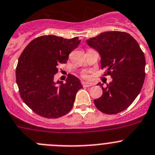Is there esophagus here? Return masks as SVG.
Wrapping results in <instances>:
<instances>
[{"label":"esophagus","instance_id":"34e87169","mask_svg":"<svg viewBox=\"0 0 155 155\" xmlns=\"http://www.w3.org/2000/svg\"><path fill=\"white\" fill-rule=\"evenodd\" d=\"M82 86H84V87H89V86H92V83H91V82H85V81H83V82H82Z\"/></svg>","mask_w":155,"mask_h":155}]
</instances>
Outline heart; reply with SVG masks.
I'll use <instances>...</instances> for the list:
<instances>
[{
	"instance_id": "heart-1",
	"label": "heart",
	"mask_w": 155,
	"mask_h": 155,
	"mask_svg": "<svg viewBox=\"0 0 155 155\" xmlns=\"http://www.w3.org/2000/svg\"><path fill=\"white\" fill-rule=\"evenodd\" d=\"M82 77H83V78H87V76H86V75H85V74H83V75H82Z\"/></svg>"
}]
</instances>
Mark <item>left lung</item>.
I'll list each match as a JSON object with an SVG mask.
<instances>
[{
    "instance_id": "obj_1",
    "label": "left lung",
    "mask_w": 155,
    "mask_h": 155,
    "mask_svg": "<svg viewBox=\"0 0 155 155\" xmlns=\"http://www.w3.org/2000/svg\"><path fill=\"white\" fill-rule=\"evenodd\" d=\"M99 52L101 68L112 81L104 88L102 96L94 100L100 112L114 115L125 110L136 99L145 78V58L138 42L121 31L104 32L86 40Z\"/></svg>"
}]
</instances>
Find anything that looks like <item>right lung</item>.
Returning <instances> with one entry per match:
<instances>
[{
	"label": "right lung",
	"mask_w": 155,
	"mask_h": 155,
	"mask_svg": "<svg viewBox=\"0 0 155 155\" xmlns=\"http://www.w3.org/2000/svg\"><path fill=\"white\" fill-rule=\"evenodd\" d=\"M80 43L79 37L64 39L44 35L32 40L19 57L16 82L21 99L37 115L47 118L63 116L72 109L76 92L82 89L77 77L69 75L66 82L53 81L58 66ZM56 84H60L57 86Z\"/></svg>",
	"instance_id": "1"
}]
</instances>
